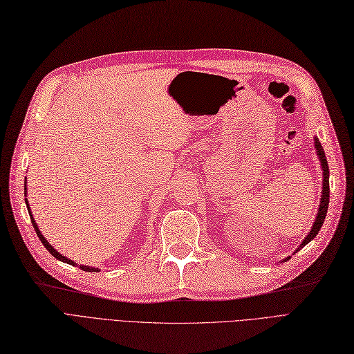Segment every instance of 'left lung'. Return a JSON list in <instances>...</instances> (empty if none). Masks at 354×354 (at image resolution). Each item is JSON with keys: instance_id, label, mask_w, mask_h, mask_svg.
Here are the masks:
<instances>
[{"instance_id": "8db88e82", "label": "left lung", "mask_w": 354, "mask_h": 354, "mask_svg": "<svg viewBox=\"0 0 354 354\" xmlns=\"http://www.w3.org/2000/svg\"><path fill=\"white\" fill-rule=\"evenodd\" d=\"M315 146H316V152H318L319 155V161H321V165H322V169H324V183H322V198H321V205H319V209H318V215H316V221L310 230V233L306 236V239L303 240V243L300 245V249L308 245V243L316 237V234L319 233V230L325 221V215L328 212V203H330V171H328V162L325 160V153H324V149L322 146L319 143V140L315 138Z\"/></svg>"}]
</instances>
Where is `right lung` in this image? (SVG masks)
<instances>
[{
	"mask_svg": "<svg viewBox=\"0 0 354 354\" xmlns=\"http://www.w3.org/2000/svg\"><path fill=\"white\" fill-rule=\"evenodd\" d=\"M24 190H26V187H24ZM26 205H28V201H26ZM29 206V205H28ZM29 215H30V221H32V225H33V228H35V231H36V234H38V237H39V240L42 241V245L46 248V250L50 252L54 258H57L58 261H61V262H66V263H70V265H76L75 262L73 261H70V259H67L66 256H63V254H59L51 245L50 243L46 241V239L41 234V231H39V228H38V225H36V223L33 221V216H32V214H30V211H29ZM79 268L80 270H83V271H86V272H96L98 271V268H91V266H84V265H79Z\"/></svg>",
	"mask_w": 354,
	"mask_h": 354,
	"instance_id": "right-lung-1",
	"label": "right lung"
}]
</instances>
